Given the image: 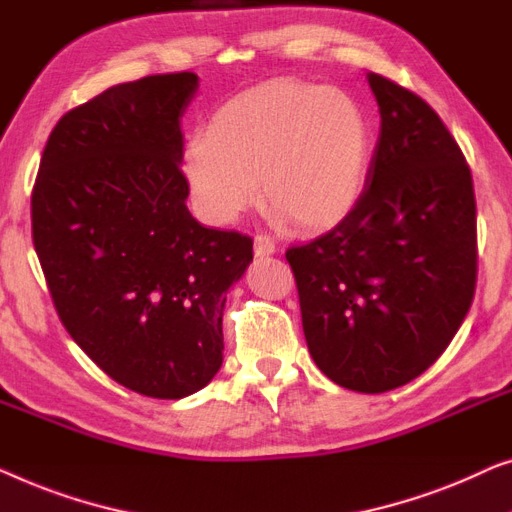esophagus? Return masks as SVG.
<instances>
[{
	"instance_id": "esophagus-1",
	"label": "esophagus",
	"mask_w": 512,
	"mask_h": 512,
	"mask_svg": "<svg viewBox=\"0 0 512 512\" xmlns=\"http://www.w3.org/2000/svg\"><path fill=\"white\" fill-rule=\"evenodd\" d=\"M255 255L257 257H264V255H273L276 253V243H273V239H269V236L264 234H257L255 236Z\"/></svg>"
}]
</instances>
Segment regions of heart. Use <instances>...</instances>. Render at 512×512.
<instances>
[{"label": "heart", "instance_id": "1", "mask_svg": "<svg viewBox=\"0 0 512 512\" xmlns=\"http://www.w3.org/2000/svg\"><path fill=\"white\" fill-rule=\"evenodd\" d=\"M371 155V120L355 97L280 78L222 104L187 141L183 174L211 225H232L264 194L280 220L320 232L357 208Z\"/></svg>", "mask_w": 512, "mask_h": 512}]
</instances>
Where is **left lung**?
Returning <instances> with one entry per match:
<instances>
[{"label":"left lung","instance_id":"obj_1","mask_svg":"<svg viewBox=\"0 0 512 512\" xmlns=\"http://www.w3.org/2000/svg\"><path fill=\"white\" fill-rule=\"evenodd\" d=\"M380 111L355 211L285 257L313 362L345 390L380 394L420 376L469 313L478 276L471 169L431 106L366 74Z\"/></svg>","mask_w":512,"mask_h":512}]
</instances>
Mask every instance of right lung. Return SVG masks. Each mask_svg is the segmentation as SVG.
I'll list each match as a JSON object with an SVG mask.
<instances>
[{"mask_svg": "<svg viewBox=\"0 0 512 512\" xmlns=\"http://www.w3.org/2000/svg\"><path fill=\"white\" fill-rule=\"evenodd\" d=\"M192 71L146 76L64 113L32 190L50 297L85 355L127 390L183 399L222 366L227 290L253 239L187 211L181 118Z\"/></svg>", "mask_w": 512, "mask_h": 512, "instance_id": "obj_1", "label": "right lung"}]
</instances>
